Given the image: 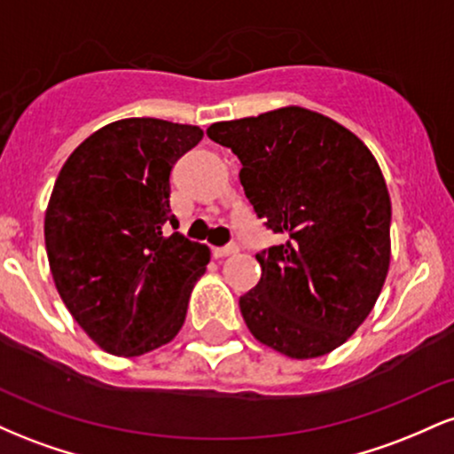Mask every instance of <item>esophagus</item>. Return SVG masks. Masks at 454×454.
Instances as JSON below:
<instances>
[{
    "label": "esophagus",
    "mask_w": 454,
    "mask_h": 454,
    "mask_svg": "<svg viewBox=\"0 0 454 454\" xmlns=\"http://www.w3.org/2000/svg\"><path fill=\"white\" fill-rule=\"evenodd\" d=\"M239 252V247L234 243H231V245H223V247H215L213 249V254H215L217 258H223V256H231V254H237Z\"/></svg>",
    "instance_id": "1"
}]
</instances>
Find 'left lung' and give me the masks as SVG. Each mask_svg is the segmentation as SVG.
<instances>
[{"label":"left lung","mask_w":454,"mask_h":454,"mask_svg":"<svg viewBox=\"0 0 454 454\" xmlns=\"http://www.w3.org/2000/svg\"><path fill=\"white\" fill-rule=\"evenodd\" d=\"M241 160L249 205L284 243L262 249L239 299L260 343L290 358L340 348L376 305L390 264V196L372 151L325 114L286 106L213 123Z\"/></svg>","instance_id":"8db88e82"}]
</instances>
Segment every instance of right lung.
Here are the masks:
<instances>
[{
    "instance_id": "right-lung-1",
    "label": "right lung",
    "mask_w": 454,
    "mask_h": 454,
    "mask_svg": "<svg viewBox=\"0 0 454 454\" xmlns=\"http://www.w3.org/2000/svg\"><path fill=\"white\" fill-rule=\"evenodd\" d=\"M198 126L132 117L82 140L57 176L44 243L57 293L102 350L140 356L175 340L209 247L173 232L170 170Z\"/></svg>"
}]
</instances>
